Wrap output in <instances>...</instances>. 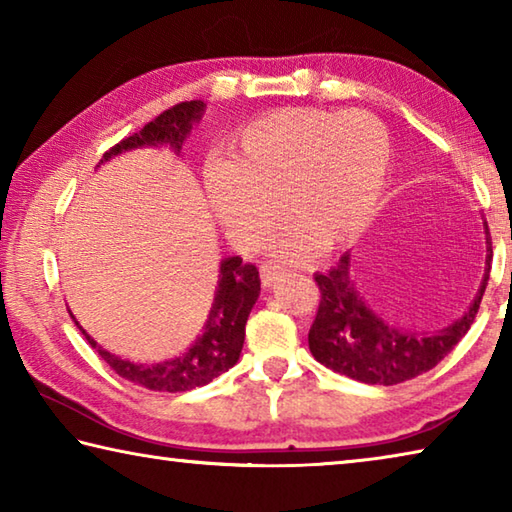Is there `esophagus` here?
I'll use <instances>...</instances> for the list:
<instances>
[{"instance_id": "1", "label": "esophagus", "mask_w": 512, "mask_h": 512, "mask_svg": "<svg viewBox=\"0 0 512 512\" xmlns=\"http://www.w3.org/2000/svg\"><path fill=\"white\" fill-rule=\"evenodd\" d=\"M259 273H262V284H264V287H275V284L284 277V273H287V268L280 266V264L268 262V264L262 266V271H259Z\"/></svg>"}]
</instances>
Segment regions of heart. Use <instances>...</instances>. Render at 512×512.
I'll return each mask as SVG.
<instances>
[{
  "mask_svg": "<svg viewBox=\"0 0 512 512\" xmlns=\"http://www.w3.org/2000/svg\"><path fill=\"white\" fill-rule=\"evenodd\" d=\"M391 162V133L372 112L284 108L244 128L235 162L205 169V192L223 232L244 253L264 244L284 212L289 223L273 253L300 262L366 230Z\"/></svg>",
  "mask_w": 512,
  "mask_h": 512,
  "instance_id": "obj_1",
  "label": "heart"
}]
</instances>
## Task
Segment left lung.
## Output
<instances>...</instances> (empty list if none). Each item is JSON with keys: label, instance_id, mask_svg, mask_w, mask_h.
Masks as SVG:
<instances>
[{"label": "left lung", "instance_id": "8db88e82", "mask_svg": "<svg viewBox=\"0 0 512 512\" xmlns=\"http://www.w3.org/2000/svg\"><path fill=\"white\" fill-rule=\"evenodd\" d=\"M485 230V273L465 314L436 332H411L381 318L357 289L352 255L343 253L327 273H316L320 305L309 329V350L316 361L363 384L393 386L431 370L463 339L488 287L492 241Z\"/></svg>", "mask_w": 512, "mask_h": 512}]
</instances>
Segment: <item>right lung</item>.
Here are the masks:
<instances>
[{
  "instance_id": "obj_1",
  "label": "right lung",
  "mask_w": 512,
  "mask_h": 512,
  "mask_svg": "<svg viewBox=\"0 0 512 512\" xmlns=\"http://www.w3.org/2000/svg\"><path fill=\"white\" fill-rule=\"evenodd\" d=\"M205 103L203 101H185L178 103L169 110H164L160 117L149 121L140 133H135L103 155L97 167L103 162L117 158L121 153L135 149H169L180 155L183 144L192 133V128L203 119ZM259 271L255 264L241 262V257H225L219 264V282H216L214 302L207 316L203 332L196 336V341L189 348L169 361L160 363H137L131 359H121L117 354L108 352L106 348L92 339L74 318L72 311L69 316L74 318L76 327L81 329L85 339L99 352V357L108 366L133 384H140L151 391H167V393H183L192 388L210 384L214 377L223 375L239 361L241 348L246 339V320L250 309L259 298Z\"/></svg>"
}]
</instances>
